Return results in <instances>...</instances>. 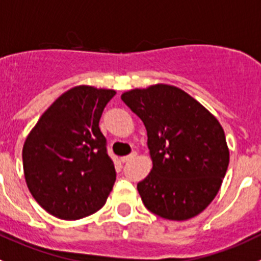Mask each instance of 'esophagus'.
<instances>
[{
	"label": "esophagus",
	"instance_id": "34e87169",
	"mask_svg": "<svg viewBox=\"0 0 261 261\" xmlns=\"http://www.w3.org/2000/svg\"><path fill=\"white\" fill-rule=\"evenodd\" d=\"M136 154H138V153H136V152H131V153L127 154V156H123V157H122V159H121V160H122V163H127V161H130V160L135 159Z\"/></svg>",
	"mask_w": 261,
	"mask_h": 261
}]
</instances>
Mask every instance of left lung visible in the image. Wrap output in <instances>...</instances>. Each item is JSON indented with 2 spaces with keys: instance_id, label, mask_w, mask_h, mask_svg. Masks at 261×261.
I'll use <instances>...</instances> for the list:
<instances>
[{
  "instance_id": "obj_1",
  "label": "left lung",
  "mask_w": 261,
  "mask_h": 261,
  "mask_svg": "<svg viewBox=\"0 0 261 261\" xmlns=\"http://www.w3.org/2000/svg\"><path fill=\"white\" fill-rule=\"evenodd\" d=\"M147 130L151 173L138 183L145 208L173 221L198 216L216 198L229 165L220 122L180 88L154 84L122 93Z\"/></svg>"
}]
</instances>
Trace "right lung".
<instances>
[{
  "label": "right lung",
  "mask_w": 261,
  "mask_h": 261,
  "mask_svg": "<svg viewBox=\"0 0 261 261\" xmlns=\"http://www.w3.org/2000/svg\"><path fill=\"white\" fill-rule=\"evenodd\" d=\"M114 90L76 86L60 96L28 134L23 170L35 200L62 220L97 212L116 182V169L98 127Z\"/></svg>",
  "instance_id": "1"
}]
</instances>
